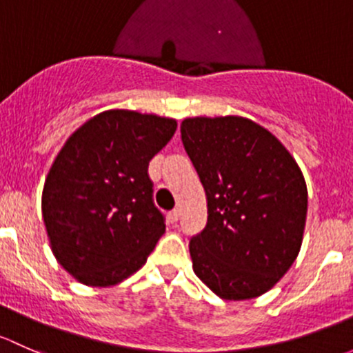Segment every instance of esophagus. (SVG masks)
<instances>
[{
	"instance_id": "34e87169",
	"label": "esophagus",
	"mask_w": 353,
	"mask_h": 353,
	"mask_svg": "<svg viewBox=\"0 0 353 353\" xmlns=\"http://www.w3.org/2000/svg\"><path fill=\"white\" fill-rule=\"evenodd\" d=\"M178 219H180V210H178V209H173L172 212H168V221H170V223L175 224Z\"/></svg>"
}]
</instances>
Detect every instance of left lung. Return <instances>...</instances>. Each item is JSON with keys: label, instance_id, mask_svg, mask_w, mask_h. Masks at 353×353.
I'll return each mask as SVG.
<instances>
[{"label": "left lung", "instance_id": "8db88e82", "mask_svg": "<svg viewBox=\"0 0 353 353\" xmlns=\"http://www.w3.org/2000/svg\"><path fill=\"white\" fill-rule=\"evenodd\" d=\"M180 132L207 197V224L190 239L195 275L226 301L261 296L299 255L307 214L303 172L250 119L188 117Z\"/></svg>", "mask_w": 353, "mask_h": 353}]
</instances>
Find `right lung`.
Returning <instances> with one entry per match:
<instances>
[{
    "label": "right lung",
    "mask_w": 353,
    "mask_h": 353,
    "mask_svg": "<svg viewBox=\"0 0 353 353\" xmlns=\"http://www.w3.org/2000/svg\"><path fill=\"white\" fill-rule=\"evenodd\" d=\"M175 130V119L115 108L86 121L57 152L42 217L54 256L78 282L110 287L146 263L165 232L148 165Z\"/></svg>",
    "instance_id": "add662e5"
}]
</instances>
